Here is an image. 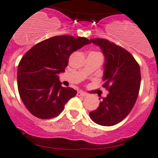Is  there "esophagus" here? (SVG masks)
<instances>
[{"instance_id": "34e87169", "label": "esophagus", "mask_w": 158, "mask_h": 158, "mask_svg": "<svg viewBox=\"0 0 158 158\" xmlns=\"http://www.w3.org/2000/svg\"><path fill=\"white\" fill-rule=\"evenodd\" d=\"M77 95L78 96H87V94L82 92V91H79V92H77Z\"/></svg>"}]
</instances>
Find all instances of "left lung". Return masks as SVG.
<instances>
[{
	"mask_svg": "<svg viewBox=\"0 0 158 158\" xmlns=\"http://www.w3.org/2000/svg\"><path fill=\"white\" fill-rule=\"evenodd\" d=\"M90 40L105 56L102 86L109 92L89 116L98 125L112 126L125 118L135 106L141 85L140 66L130 52L114 43L100 38Z\"/></svg>",
	"mask_w": 158,
	"mask_h": 158,
	"instance_id": "obj_1",
	"label": "left lung"
}]
</instances>
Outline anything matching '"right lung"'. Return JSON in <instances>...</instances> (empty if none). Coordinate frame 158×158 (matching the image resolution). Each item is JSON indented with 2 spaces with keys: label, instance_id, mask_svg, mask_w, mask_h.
<instances>
[{
  "label": "right lung",
  "instance_id": "add662e5",
  "mask_svg": "<svg viewBox=\"0 0 158 158\" xmlns=\"http://www.w3.org/2000/svg\"><path fill=\"white\" fill-rule=\"evenodd\" d=\"M91 44L85 37L56 36L33 46L22 57L17 68L20 98L33 115L49 119L60 114L77 92L63 87L58 74L65 72L69 56Z\"/></svg>",
  "mask_w": 158,
  "mask_h": 158
}]
</instances>
